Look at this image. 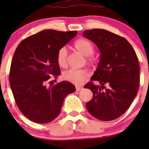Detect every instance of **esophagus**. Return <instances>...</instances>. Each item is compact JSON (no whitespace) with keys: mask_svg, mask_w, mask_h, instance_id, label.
Masks as SVG:
<instances>
[{"mask_svg":"<svg viewBox=\"0 0 149 149\" xmlns=\"http://www.w3.org/2000/svg\"><path fill=\"white\" fill-rule=\"evenodd\" d=\"M83 89V87H81V86H77V87H76V90H77V91L82 90Z\"/></svg>","mask_w":149,"mask_h":149,"instance_id":"esophagus-1","label":"esophagus"}]
</instances>
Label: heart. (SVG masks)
Here are the masks:
<instances>
[{
  "mask_svg": "<svg viewBox=\"0 0 149 149\" xmlns=\"http://www.w3.org/2000/svg\"><path fill=\"white\" fill-rule=\"evenodd\" d=\"M74 46L81 54H83L85 56H88L89 60L92 61L91 55H92L94 52V47L90 41L85 38H80L75 41ZM67 56L68 50L66 47L60 48L57 53V61L60 66L64 67L66 65ZM62 77L64 81L79 85L82 84L88 78V72L83 69L70 68L64 71L62 73Z\"/></svg>",
  "mask_w": 149,
  "mask_h": 149,
  "instance_id": "b5f03b06",
  "label": "heart"
}]
</instances>
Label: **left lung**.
<instances>
[{
  "label": "left lung",
  "instance_id": "left-lung-1",
  "mask_svg": "<svg viewBox=\"0 0 149 149\" xmlns=\"http://www.w3.org/2000/svg\"><path fill=\"white\" fill-rule=\"evenodd\" d=\"M83 35L96 45L100 59L91 82L93 97L86 103L91 115L101 121H111L127 111L138 93L140 67L135 51L125 38L103 29L87 30ZM97 80L101 86L93 84ZM105 84L109 85L106 88Z\"/></svg>",
  "mask_w": 149,
  "mask_h": 149
}]
</instances>
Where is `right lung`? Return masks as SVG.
Listing matches in <instances>:
<instances>
[{"label":"right lung","mask_w":149,"mask_h":149,"mask_svg":"<svg viewBox=\"0 0 149 149\" xmlns=\"http://www.w3.org/2000/svg\"><path fill=\"white\" fill-rule=\"evenodd\" d=\"M77 34L45 30L24 39L16 48L10 68V85L19 111L32 121H52L60 113L65 97L76 90L68 81L49 87L47 83L52 76L56 79L61 74L57 53Z\"/></svg>","instance_id":"1"}]
</instances>
